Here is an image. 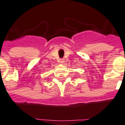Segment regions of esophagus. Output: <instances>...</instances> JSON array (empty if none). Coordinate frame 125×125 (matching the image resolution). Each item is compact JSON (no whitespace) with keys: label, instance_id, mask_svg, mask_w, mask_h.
Here are the masks:
<instances>
[{"label":"esophagus","instance_id":"34e87169","mask_svg":"<svg viewBox=\"0 0 125 125\" xmlns=\"http://www.w3.org/2000/svg\"><path fill=\"white\" fill-rule=\"evenodd\" d=\"M59 62L60 63H63L64 59H60L59 60Z\"/></svg>","mask_w":125,"mask_h":125}]
</instances>
